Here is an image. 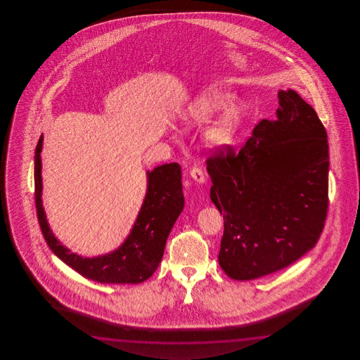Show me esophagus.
<instances>
[{"instance_id":"obj_1","label":"esophagus","mask_w":360,"mask_h":360,"mask_svg":"<svg viewBox=\"0 0 360 360\" xmlns=\"http://www.w3.org/2000/svg\"><path fill=\"white\" fill-rule=\"evenodd\" d=\"M189 175H191V179H193L195 183H206L205 172L202 171V169H199V167H193V169H191V174H189Z\"/></svg>"}]
</instances>
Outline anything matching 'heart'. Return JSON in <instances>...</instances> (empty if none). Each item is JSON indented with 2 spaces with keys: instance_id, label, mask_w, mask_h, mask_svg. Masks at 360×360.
<instances>
[{
  "instance_id": "1",
  "label": "heart",
  "mask_w": 360,
  "mask_h": 360,
  "mask_svg": "<svg viewBox=\"0 0 360 360\" xmlns=\"http://www.w3.org/2000/svg\"><path fill=\"white\" fill-rule=\"evenodd\" d=\"M234 96L228 91H206L193 100L188 115L194 122L206 124L233 103ZM245 113L240 107L229 108L221 118L206 131L207 146L212 149H225L231 146L242 129Z\"/></svg>"
}]
</instances>
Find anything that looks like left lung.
I'll use <instances>...</instances> for the list:
<instances>
[{"label":"left lung","instance_id":"1","mask_svg":"<svg viewBox=\"0 0 360 360\" xmlns=\"http://www.w3.org/2000/svg\"><path fill=\"white\" fill-rule=\"evenodd\" d=\"M273 121L262 120L236 153L207 160L210 198L224 216L219 264L251 281L287 268L316 245L328 208V140L313 107L279 90Z\"/></svg>","mask_w":360,"mask_h":360}]
</instances>
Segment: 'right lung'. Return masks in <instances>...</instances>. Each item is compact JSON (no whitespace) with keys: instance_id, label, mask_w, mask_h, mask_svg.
Here are the masks:
<instances>
[{"instance_id":"obj_1","label":"right lung","mask_w":360,"mask_h":360,"mask_svg":"<svg viewBox=\"0 0 360 360\" xmlns=\"http://www.w3.org/2000/svg\"><path fill=\"white\" fill-rule=\"evenodd\" d=\"M42 144L44 135L34 152V197L39 226L50 250L78 274L99 283L138 284L153 276L163 257L169 231L184 208L180 165L166 163L146 171V198L130 234L115 251L84 257L61 245L47 222L42 205Z\"/></svg>"}]
</instances>
